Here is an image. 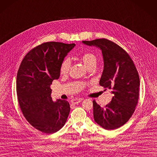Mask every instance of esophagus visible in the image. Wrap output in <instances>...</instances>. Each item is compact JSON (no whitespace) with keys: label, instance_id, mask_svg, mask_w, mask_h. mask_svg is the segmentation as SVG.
Instances as JSON below:
<instances>
[{"label":"esophagus","instance_id":"34e87169","mask_svg":"<svg viewBox=\"0 0 157 157\" xmlns=\"http://www.w3.org/2000/svg\"><path fill=\"white\" fill-rule=\"evenodd\" d=\"M82 100H83V99H73L71 101V102L73 104H78L81 101H82Z\"/></svg>","mask_w":157,"mask_h":157}]
</instances>
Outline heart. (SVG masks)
<instances>
[{
	"instance_id": "heart-1",
	"label": "heart",
	"mask_w": 157,
	"mask_h": 157,
	"mask_svg": "<svg viewBox=\"0 0 157 157\" xmlns=\"http://www.w3.org/2000/svg\"><path fill=\"white\" fill-rule=\"evenodd\" d=\"M82 60L86 68L97 63V58L95 56L91 53H86L82 56ZM71 67V61L70 58H66L60 65V73L62 74H66L70 71Z\"/></svg>"
}]
</instances>
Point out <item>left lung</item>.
Listing matches in <instances>:
<instances>
[{
  "mask_svg": "<svg viewBox=\"0 0 157 157\" xmlns=\"http://www.w3.org/2000/svg\"><path fill=\"white\" fill-rule=\"evenodd\" d=\"M82 43L101 50L103 70L99 85L113 94L111 101L105 107L93 101L94 120L106 130L116 129L128 121L137 104L140 86L137 70L127 52L110 40L102 38Z\"/></svg>",
  "mask_w": 157,
  "mask_h": 157,
  "instance_id": "obj_1",
  "label": "left lung"
}]
</instances>
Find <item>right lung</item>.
<instances>
[{
    "instance_id": "right-lung-1",
    "label": "right lung",
    "mask_w": 157,
    "mask_h": 157,
    "mask_svg": "<svg viewBox=\"0 0 157 157\" xmlns=\"http://www.w3.org/2000/svg\"><path fill=\"white\" fill-rule=\"evenodd\" d=\"M75 46L56 42L42 44L26 55L18 71L20 107L31 125L44 133L59 131L69 115V103L60 99L52 101L50 86L59 78L61 63Z\"/></svg>"
}]
</instances>
